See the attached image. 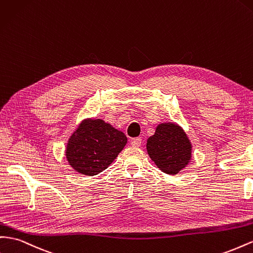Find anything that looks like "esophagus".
<instances>
[{"mask_svg": "<svg viewBox=\"0 0 253 253\" xmlns=\"http://www.w3.org/2000/svg\"><path fill=\"white\" fill-rule=\"evenodd\" d=\"M131 145L133 147H139L141 145V138L140 137H136V138H133L132 141H131Z\"/></svg>", "mask_w": 253, "mask_h": 253, "instance_id": "1", "label": "esophagus"}]
</instances>
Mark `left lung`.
<instances>
[{
	"label": "left lung",
	"mask_w": 253,
	"mask_h": 253,
	"mask_svg": "<svg viewBox=\"0 0 253 253\" xmlns=\"http://www.w3.org/2000/svg\"><path fill=\"white\" fill-rule=\"evenodd\" d=\"M193 146L185 131L173 122L156 126L147 140V151L156 166L167 174H176L192 160Z\"/></svg>",
	"instance_id": "obj_1"
}]
</instances>
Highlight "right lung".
<instances>
[{
    "label": "right lung",
    "mask_w": 253,
    "mask_h": 253,
    "mask_svg": "<svg viewBox=\"0 0 253 253\" xmlns=\"http://www.w3.org/2000/svg\"><path fill=\"white\" fill-rule=\"evenodd\" d=\"M126 142L125 133L112 125L102 119L88 118L68 139L66 159L77 172L95 175L111 165Z\"/></svg>",
    "instance_id": "1"
}]
</instances>
